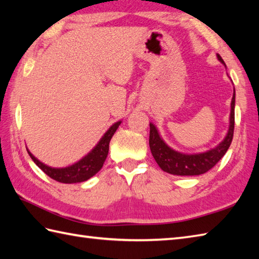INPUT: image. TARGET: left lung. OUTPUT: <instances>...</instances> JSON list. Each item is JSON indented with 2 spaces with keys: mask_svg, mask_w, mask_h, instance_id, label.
Instances as JSON below:
<instances>
[{
  "mask_svg": "<svg viewBox=\"0 0 259 259\" xmlns=\"http://www.w3.org/2000/svg\"><path fill=\"white\" fill-rule=\"evenodd\" d=\"M217 58L225 67L224 60L217 54ZM232 110H230L229 129L225 139L213 149L195 155H186L171 149L161 139L155 125L150 123L149 146L153 158L163 171L176 176H198L207 172L216 164L227 152L232 144L235 126V90L232 99Z\"/></svg>",
  "mask_w": 259,
  "mask_h": 259,
  "instance_id": "8db88e82",
  "label": "left lung"
}]
</instances>
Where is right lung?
Wrapping results in <instances>:
<instances>
[{
  "mask_svg": "<svg viewBox=\"0 0 259 259\" xmlns=\"http://www.w3.org/2000/svg\"><path fill=\"white\" fill-rule=\"evenodd\" d=\"M120 123L121 121H118V122H115L114 124L110 126L109 130L100 139V141L98 142V145L93 148L85 157L82 158L78 162L72 164V166L65 168L49 167L47 164L42 163L40 160H37L29 150H26L29 152L32 160L35 162L36 166L40 168L43 172L47 174L50 178L62 184L82 183V181H85L93 177V176L102 168L109 152L110 140H111L112 136L114 135L115 131H117Z\"/></svg>",
  "mask_w": 259,
  "mask_h": 259,
  "instance_id": "add662e5",
  "label": "right lung"
}]
</instances>
